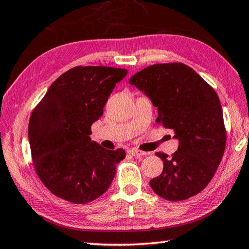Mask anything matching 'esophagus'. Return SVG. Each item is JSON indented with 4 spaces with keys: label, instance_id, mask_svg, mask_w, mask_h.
<instances>
[{
    "label": "esophagus",
    "instance_id": "34e87169",
    "mask_svg": "<svg viewBox=\"0 0 249 249\" xmlns=\"http://www.w3.org/2000/svg\"><path fill=\"white\" fill-rule=\"evenodd\" d=\"M128 153L131 154V155H133V156H143V155H145V154H146V153H144V152L139 151V149H136V148L129 149Z\"/></svg>",
    "mask_w": 249,
    "mask_h": 249
}]
</instances>
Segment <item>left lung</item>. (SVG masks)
I'll return each mask as SVG.
<instances>
[{"instance_id": "obj_1", "label": "left lung", "mask_w": 249, "mask_h": 249, "mask_svg": "<svg viewBox=\"0 0 249 249\" xmlns=\"http://www.w3.org/2000/svg\"><path fill=\"white\" fill-rule=\"evenodd\" d=\"M157 107L156 122L178 139L177 151L168 157L157 152L164 168L149 181L157 195L179 202L207 186L226 146L223 109L215 89L183 63L154 64L129 78Z\"/></svg>"}]
</instances>
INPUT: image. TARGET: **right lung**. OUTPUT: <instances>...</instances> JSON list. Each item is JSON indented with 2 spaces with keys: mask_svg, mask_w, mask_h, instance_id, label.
<instances>
[{
  "mask_svg": "<svg viewBox=\"0 0 249 249\" xmlns=\"http://www.w3.org/2000/svg\"><path fill=\"white\" fill-rule=\"evenodd\" d=\"M127 70L75 66L53 82L29 122L33 165L55 196L88 204L107 191L123 148L110 151L90 141L92 124Z\"/></svg>",
  "mask_w": 249,
  "mask_h": 249,
  "instance_id": "obj_1",
  "label": "right lung"
}]
</instances>
